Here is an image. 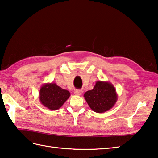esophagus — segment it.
I'll list each match as a JSON object with an SVG mask.
<instances>
[{"label":"esophagus","mask_w":158,"mask_h":158,"mask_svg":"<svg viewBox=\"0 0 158 158\" xmlns=\"http://www.w3.org/2000/svg\"><path fill=\"white\" fill-rule=\"evenodd\" d=\"M82 94V91L80 90V89H77V90H75L74 91V94L76 95V96H81Z\"/></svg>","instance_id":"esophagus-1"}]
</instances>
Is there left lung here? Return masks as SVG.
<instances>
[{
	"mask_svg": "<svg viewBox=\"0 0 158 158\" xmlns=\"http://www.w3.org/2000/svg\"><path fill=\"white\" fill-rule=\"evenodd\" d=\"M84 97L89 107L98 114L109 111L118 100L114 86L106 81H97L93 89L85 92Z\"/></svg>",
	"mask_w": 158,
	"mask_h": 158,
	"instance_id": "left-lung-1",
	"label": "left lung"
}]
</instances>
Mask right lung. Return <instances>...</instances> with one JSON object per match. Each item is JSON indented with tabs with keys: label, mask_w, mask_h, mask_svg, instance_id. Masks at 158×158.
<instances>
[{
	"label": "right lung",
	"mask_w": 158,
	"mask_h": 158,
	"mask_svg": "<svg viewBox=\"0 0 158 158\" xmlns=\"http://www.w3.org/2000/svg\"><path fill=\"white\" fill-rule=\"evenodd\" d=\"M69 96V91L62 89L54 82L45 83L39 91L40 103L53 111L60 109Z\"/></svg>",
	"instance_id": "1"
}]
</instances>
